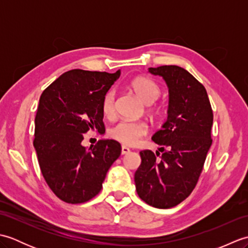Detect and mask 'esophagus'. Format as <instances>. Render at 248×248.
Masks as SVG:
<instances>
[{"mask_svg":"<svg viewBox=\"0 0 248 248\" xmlns=\"http://www.w3.org/2000/svg\"><path fill=\"white\" fill-rule=\"evenodd\" d=\"M129 152H130V149L128 148V147H125V146L121 147V155H127V154H129Z\"/></svg>","mask_w":248,"mask_h":248,"instance_id":"obj_1","label":"esophagus"}]
</instances>
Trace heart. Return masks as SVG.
I'll use <instances>...</instances> for the list:
<instances>
[{"mask_svg": "<svg viewBox=\"0 0 248 248\" xmlns=\"http://www.w3.org/2000/svg\"><path fill=\"white\" fill-rule=\"evenodd\" d=\"M131 88L139 97L141 102L145 104L154 103L157 97L160 96V87L157 84L148 78H136L131 82ZM102 113L107 117H112L115 112V92L110 89L104 94L102 99ZM148 128L146 124L133 123V121H120L110 130V136L119 143L128 146H133L139 143L140 139L144 136Z\"/></svg>", "mask_w": 248, "mask_h": 248, "instance_id": "1", "label": "heart"}]
</instances>
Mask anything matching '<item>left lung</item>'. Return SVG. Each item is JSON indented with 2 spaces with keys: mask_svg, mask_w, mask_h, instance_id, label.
<instances>
[{
  "mask_svg": "<svg viewBox=\"0 0 248 248\" xmlns=\"http://www.w3.org/2000/svg\"><path fill=\"white\" fill-rule=\"evenodd\" d=\"M148 72L161 77L168 88L167 119L151 138L164 152L157 160L152 151H140L134 181L146 203L168 209L196 186L212 145L213 113L205 88L187 70L170 65L148 68Z\"/></svg>",
  "mask_w": 248,
  "mask_h": 248,
  "instance_id": "1",
  "label": "left lung"
}]
</instances>
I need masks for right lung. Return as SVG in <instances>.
I'll list each match as a JSON object with an SVG mask.
<instances>
[{
    "mask_svg": "<svg viewBox=\"0 0 248 248\" xmlns=\"http://www.w3.org/2000/svg\"><path fill=\"white\" fill-rule=\"evenodd\" d=\"M115 73L73 69L46 87L35 117L36 150L46 182L68 203L96 196L107 172L121 154L114 140H99L86 149L83 134L104 130L102 99L118 80Z\"/></svg>",
    "mask_w": 248,
    "mask_h": 248,
    "instance_id": "obj_1",
    "label": "right lung"
}]
</instances>
